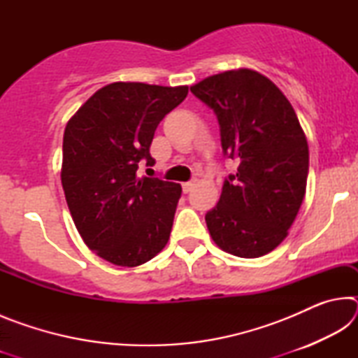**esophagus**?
<instances>
[{
  "mask_svg": "<svg viewBox=\"0 0 358 358\" xmlns=\"http://www.w3.org/2000/svg\"><path fill=\"white\" fill-rule=\"evenodd\" d=\"M194 186H196V181H186V183L181 185V187H183V192H185V194L189 192Z\"/></svg>",
  "mask_w": 358,
  "mask_h": 358,
  "instance_id": "obj_1",
  "label": "esophagus"
}]
</instances>
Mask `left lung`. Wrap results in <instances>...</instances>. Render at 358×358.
I'll return each instance as SVG.
<instances>
[{
    "mask_svg": "<svg viewBox=\"0 0 358 358\" xmlns=\"http://www.w3.org/2000/svg\"><path fill=\"white\" fill-rule=\"evenodd\" d=\"M191 93L216 113L224 155L238 161L205 215L222 251L254 259L287 237L306 191L310 151L294 107L252 69L210 76Z\"/></svg>",
    "mask_w": 358,
    "mask_h": 358,
    "instance_id": "8db88e82",
    "label": "left lung"
}]
</instances>
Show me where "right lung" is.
I'll return each mask as SVG.
<instances>
[{
    "label": "right lung",
    "mask_w": 358,
    "mask_h": 358,
    "mask_svg": "<svg viewBox=\"0 0 358 358\" xmlns=\"http://www.w3.org/2000/svg\"><path fill=\"white\" fill-rule=\"evenodd\" d=\"M187 87L115 82L96 92L64 129L62 185L85 245L107 262L137 266L167 245L181 186L138 178L155 159L157 124L180 106Z\"/></svg>",
    "instance_id": "right-lung-1"
}]
</instances>
